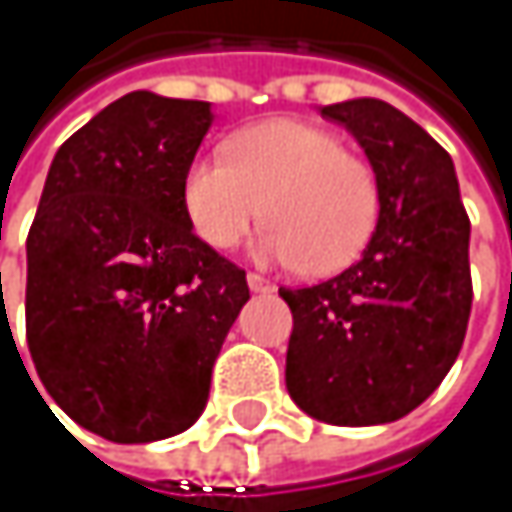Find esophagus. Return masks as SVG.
Segmentation results:
<instances>
[{
    "label": "esophagus",
    "mask_w": 512,
    "mask_h": 512,
    "mask_svg": "<svg viewBox=\"0 0 512 512\" xmlns=\"http://www.w3.org/2000/svg\"><path fill=\"white\" fill-rule=\"evenodd\" d=\"M246 281H249V290L252 293H272L275 290V284L272 281H266L263 275H257V272H249L246 275Z\"/></svg>",
    "instance_id": "esophagus-1"
}]
</instances>
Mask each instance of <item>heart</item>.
<instances>
[{
	"label": "heart",
	"mask_w": 512,
	"mask_h": 512,
	"mask_svg": "<svg viewBox=\"0 0 512 512\" xmlns=\"http://www.w3.org/2000/svg\"><path fill=\"white\" fill-rule=\"evenodd\" d=\"M183 210L213 249H234L263 216L272 225L257 237V260L329 275L367 249L379 222V180L335 133L269 118L234 133L225 159L186 165Z\"/></svg>",
	"instance_id": "obj_1"
}]
</instances>
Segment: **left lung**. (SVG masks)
<instances>
[{
    "label": "left lung",
    "instance_id": "obj_1",
    "mask_svg": "<svg viewBox=\"0 0 512 512\" xmlns=\"http://www.w3.org/2000/svg\"><path fill=\"white\" fill-rule=\"evenodd\" d=\"M379 180V222L350 269L281 287L293 311L287 391L335 427L388 424L418 409L457 361L471 314L468 234L451 154L385 100L323 106Z\"/></svg>",
    "mask_w": 512,
    "mask_h": 512
}]
</instances>
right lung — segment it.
Returning a JSON list of instances; mask_svg holds the SVG:
<instances>
[{"instance_id":"obj_1","label":"right lung","mask_w":512,"mask_h":512,"mask_svg":"<svg viewBox=\"0 0 512 512\" xmlns=\"http://www.w3.org/2000/svg\"><path fill=\"white\" fill-rule=\"evenodd\" d=\"M210 103L133 91L52 159L26 240V341L50 397L121 445L189 430L249 302L246 272L195 237L183 171Z\"/></svg>"}]
</instances>
